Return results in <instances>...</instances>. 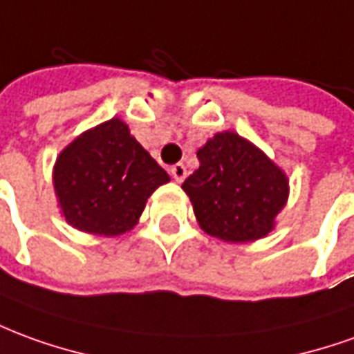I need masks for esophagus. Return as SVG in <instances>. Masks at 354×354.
I'll use <instances>...</instances> for the list:
<instances>
[{"label":"esophagus","instance_id":"obj_1","mask_svg":"<svg viewBox=\"0 0 354 354\" xmlns=\"http://www.w3.org/2000/svg\"><path fill=\"white\" fill-rule=\"evenodd\" d=\"M170 174H172V178H174L176 182H184L185 176H187V169H185V165L178 162L174 167H170Z\"/></svg>","mask_w":354,"mask_h":354}]
</instances>
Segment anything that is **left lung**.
<instances>
[{
  "instance_id": "obj_1",
  "label": "left lung",
  "mask_w": 354,
  "mask_h": 354,
  "mask_svg": "<svg viewBox=\"0 0 354 354\" xmlns=\"http://www.w3.org/2000/svg\"><path fill=\"white\" fill-rule=\"evenodd\" d=\"M199 169L182 184L195 218L228 243L266 237L286 207V172L236 132H218L197 151Z\"/></svg>"
}]
</instances>
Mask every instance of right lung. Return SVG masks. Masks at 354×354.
<instances>
[{
    "mask_svg": "<svg viewBox=\"0 0 354 354\" xmlns=\"http://www.w3.org/2000/svg\"><path fill=\"white\" fill-rule=\"evenodd\" d=\"M170 176L130 134L120 118L86 130L59 153L53 185L73 228L95 236L132 230L145 203Z\"/></svg>",
    "mask_w": 354,
    "mask_h": 354,
    "instance_id": "1",
    "label": "right lung"
}]
</instances>
